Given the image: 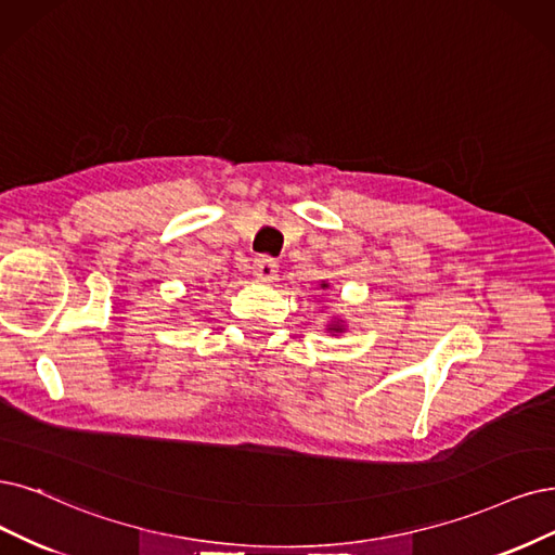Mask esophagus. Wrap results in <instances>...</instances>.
I'll list each match as a JSON object with an SVG mask.
<instances>
[{
	"instance_id": "1",
	"label": "esophagus",
	"mask_w": 555,
	"mask_h": 555,
	"mask_svg": "<svg viewBox=\"0 0 555 555\" xmlns=\"http://www.w3.org/2000/svg\"><path fill=\"white\" fill-rule=\"evenodd\" d=\"M254 276L258 283H264V285H272L279 276V264L272 260V258H258L254 262Z\"/></svg>"
}]
</instances>
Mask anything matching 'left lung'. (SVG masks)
<instances>
[{
    "label": "left lung",
    "mask_w": 555,
    "mask_h": 555,
    "mask_svg": "<svg viewBox=\"0 0 555 555\" xmlns=\"http://www.w3.org/2000/svg\"><path fill=\"white\" fill-rule=\"evenodd\" d=\"M320 288L322 291H326V288H330V283H326V281H322L320 283ZM326 332H330V334H343L345 332V320H338V318H334L330 324H326Z\"/></svg>",
    "instance_id": "1"
}]
</instances>
